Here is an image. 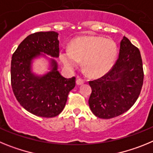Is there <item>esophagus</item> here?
<instances>
[{
	"label": "esophagus",
	"instance_id": "esophagus-1",
	"mask_svg": "<svg viewBox=\"0 0 153 153\" xmlns=\"http://www.w3.org/2000/svg\"><path fill=\"white\" fill-rule=\"evenodd\" d=\"M84 83V80H83V79H81V78H79L78 77L77 79H76V84L77 85H82Z\"/></svg>",
	"mask_w": 153,
	"mask_h": 153
}]
</instances>
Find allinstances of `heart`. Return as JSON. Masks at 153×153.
<instances>
[{"label": "heart", "instance_id": "b5f03b06", "mask_svg": "<svg viewBox=\"0 0 153 153\" xmlns=\"http://www.w3.org/2000/svg\"><path fill=\"white\" fill-rule=\"evenodd\" d=\"M118 49L111 39L102 36H81L70 43V50L60 53V60L69 69H74L83 60V67L91 77L107 74L114 65Z\"/></svg>", "mask_w": 153, "mask_h": 153}]
</instances>
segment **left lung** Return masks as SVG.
Here are the masks:
<instances>
[{"label": "left lung", "mask_w": 153, "mask_h": 153, "mask_svg": "<svg viewBox=\"0 0 153 153\" xmlns=\"http://www.w3.org/2000/svg\"><path fill=\"white\" fill-rule=\"evenodd\" d=\"M143 78L140 50L124 36L119 57L111 70L102 77L89 81L91 111L100 119L114 118L126 113L137 100Z\"/></svg>", "instance_id": "1"}]
</instances>
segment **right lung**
<instances>
[{"mask_svg":"<svg viewBox=\"0 0 153 153\" xmlns=\"http://www.w3.org/2000/svg\"><path fill=\"white\" fill-rule=\"evenodd\" d=\"M57 37L54 31L32 33L12 55L10 79L13 94L24 109L37 117L51 118L60 114L76 85L75 76L67 79L60 75L54 60H51L52 70L41 77L31 73V60L40 52L59 57Z\"/></svg>","mask_w":153,"mask_h":153,"instance_id":"obj_1","label":"right lung"}]
</instances>
